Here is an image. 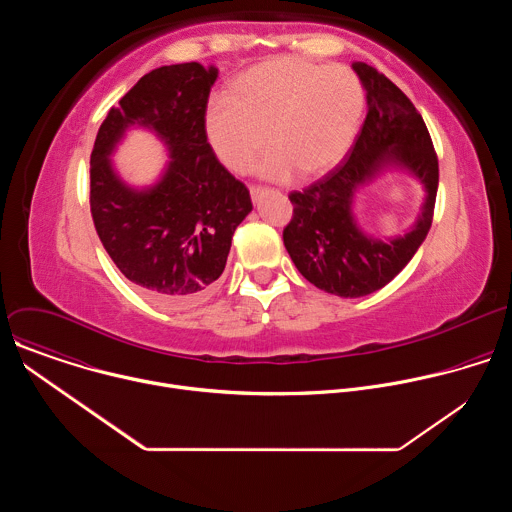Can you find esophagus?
Here are the masks:
<instances>
[{
  "label": "esophagus",
  "mask_w": 512,
  "mask_h": 512,
  "mask_svg": "<svg viewBox=\"0 0 512 512\" xmlns=\"http://www.w3.org/2000/svg\"><path fill=\"white\" fill-rule=\"evenodd\" d=\"M265 194V188H259V186H251V198L257 202L261 196Z\"/></svg>",
  "instance_id": "34e87169"
}]
</instances>
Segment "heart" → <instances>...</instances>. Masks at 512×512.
<instances>
[{"label": "heart", "mask_w": 512, "mask_h": 512, "mask_svg": "<svg viewBox=\"0 0 512 512\" xmlns=\"http://www.w3.org/2000/svg\"><path fill=\"white\" fill-rule=\"evenodd\" d=\"M362 111L364 91L352 70L283 56L239 75L227 99L208 105L204 131L214 156L235 174L255 166L267 133L263 178H318L350 150Z\"/></svg>", "instance_id": "1"}]
</instances>
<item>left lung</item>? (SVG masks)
<instances>
[{"label":"left lung","mask_w":512,"mask_h":512,"mask_svg":"<svg viewBox=\"0 0 512 512\" xmlns=\"http://www.w3.org/2000/svg\"><path fill=\"white\" fill-rule=\"evenodd\" d=\"M352 68L367 91V119L340 168L289 194L294 216L283 229V245L298 271L340 298L373 294L411 261L429 233L440 182L429 131L413 103L377 68L364 62ZM389 169L415 177L426 198L405 236L379 240L359 229L351 206L362 185Z\"/></svg>","instance_id":"obj_1"}]
</instances>
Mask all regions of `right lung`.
<instances>
[{
  "label": "right lung",
  "instance_id": "obj_1",
  "mask_svg": "<svg viewBox=\"0 0 512 512\" xmlns=\"http://www.w3.org/2000/svg\"><path fill=\"white\" fill-rule=\"evenodd\" d=\"M218 68L160 66L141 77L99 127L91 154L97 235L145 294L166 306L204 300L221 277L237 227L253 210L249 190L216 160L204 115ZM131 126L154 130L171 160L152 186L133 189L110 156Z\"/></svg>",
  "mask_w": 512,
  "mask_h": 512
}]
</instances>
